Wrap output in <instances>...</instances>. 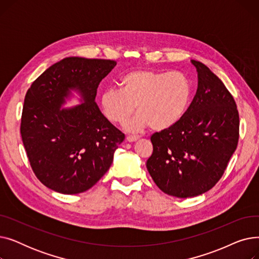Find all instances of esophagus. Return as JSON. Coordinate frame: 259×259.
Returning <instances> with one entry per match:
<instances>
[{
	"label": "esophagus",
	"instance_id": "34e87169",
	"mask_svg": "<svg viewBox=\"0 0 259 259\" xmlns=\"http://www.w3.org/2000/svg\"><path fill=\"white\" fill-rule=\"evenodd\" d=\"M126 140L129 143H133V142H137L139 140V137H132V135H129V137H127Z\"/></svg>",
	"mask_w": 259,
	"mask_h": 259
}]
</instances>
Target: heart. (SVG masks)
Segmentation results:
<instances>
[{
  "instance_id": "heart-1",
  "label": "heart",
  "mask_w": 259,
  "mask_h": 259,
  "mask_svg": "<svg viewBox=\"0 0 259 259\" xmlns=\"http://www.w3.org/2000/svg\"><path fill=\"white\" fill-rule=\"evenodd\" d=\"M118 87L102 93V111L112 124H122L137 108L138 114L125 125L132 133L149 126L160 131L176 125L192 94L189 78L178 71H132L119 79Z\"/></svg>"
}]
</instances>
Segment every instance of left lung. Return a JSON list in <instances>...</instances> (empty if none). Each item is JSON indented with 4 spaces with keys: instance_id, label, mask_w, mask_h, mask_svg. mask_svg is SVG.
Here are the masks:
<instances>
[{
    "instance_id": "1",
    "label": "left lung",
    "mask_w": 259,
    "mask_h": 259,
    "mask_svg": "<svg viewBox=\"0 0 259 259\" xmlns=\"http://www.w3.org/2000/svg\"><path fill=\"white\" fill-rule=\"evenodd\" d=\"M195 97L178 124L151 137L147 170L162 192L179 198L205 193L221 180L236 150L239 115L223 81L198 61Z\"/></svg>"
}]
</instances>
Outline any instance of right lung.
<instances>
[{"label":"right lung","mask_w":259,"mask_h":259,"mask_svg":"<svg viewBox=\"0 0 259 259\" xmlns=\"http://www.w3.org/2000/svg\"><path fill=\"white\" fill-rule=\"evenodd\" d=\"M115 65L111 60L65 58L46 69L26 93L22 141L36 178L53 191H87L110 168L125 140L95 103L100 83ZM72 91L81 104L64 108Z\"/></svg>","instance_id":"add662e5"}]
</instances>
